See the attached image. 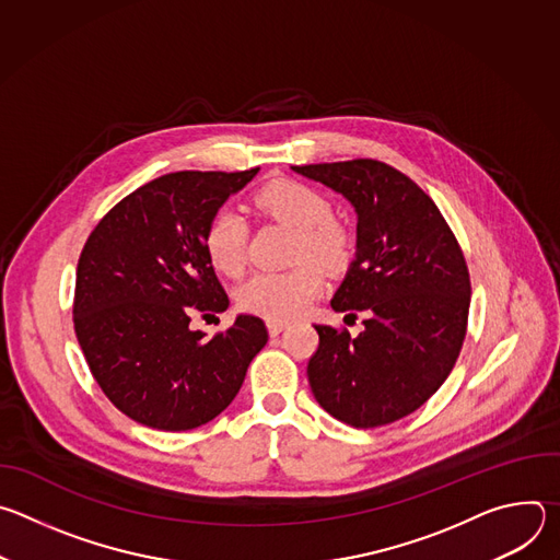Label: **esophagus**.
<instances>
[{
	"label": "esophagus",
	"instance_id": "obj_1",
	"mask_svg": "<svg viewBox=\"0 0 560 560\" xmlns=\"http://www.w3.org/2000/svg\"><path fill=\"white\" fill-rule=\"evenodd\" d=\"M288 328V322H268V332H270V337H277L279 332H283Z\"/></svg>",
	"mask_w": 560,
	"mask_h": 560
}]
</instances>
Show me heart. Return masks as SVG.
Masks as SVG:
<instances>
[{"label":"heart","mask_w":560,"mask_h":560,"mask_svg":"<svg viewBox=\"0 0 560 560\" xmlns=\"http://www.w3.org/2000/svg\"><path fill=\"white\" fill-rule=\"evenodd\" d=\"M255 206L275 221L296 230L292 246L294 268L283 272H257L236 290V301L244 310L272 322L299 314L322 290L324 270H339L352 255V238L343 223L332 219V201L316 188L294 182L275 179L257 190ZM203 246L212 266L238 277L248 259V225L242 214L230 208L217 210L203 234Z\"/></svg>","instance_id":"b5f03b06"}]
</instances>
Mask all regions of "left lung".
<instances>
[{
    "label": "left lung",
    "instance_id": "8db88e82",
    "mask_svg": "<svg viewBox=\"0 0 560 560\" xmlns=\"http://www.w3.org/2000/svg\"><path fill=\"white\" fill-rule=\"evenodd\" d=\"M341 192L357 210V259L330 301L365 312L363 330L314 326L312 394L352 428H378L419 410L452 372L467 332L469 270L436 203L404 173L376 162L292 166Z\"/></svg>",
    "mask_w": 560,
    "mask_h": 560
}]
</instances>
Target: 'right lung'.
Masks as SVG:
<instances>
[{"label":"right lung","instance_id":"add662e5","mask_svg":"<svg viewBox=\"0 0 560 560\" xmlns=\"http://www.w3.org/2000/svg\"><path fill=\"white\" fill-rule=\"evenodd\" d=\"M259 168L156 177L95 225L79 255L72 324L86 363L132 421L186 432L219 417L268 343L259 316L206 337L190 314L228 307L203 246L210 217Z\"/></svg>","mask_w":560,"mask_h":560}]
</instances>
